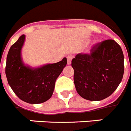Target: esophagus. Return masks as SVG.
Segmentation results:
<instances>
[{
    "label": "esophagus",
    "mask_w": 131,
    "mask_h": 131,
    "mask_svg": "<svg viewBox=\"0 0 131 131\" xmlns=\"http://www.w3.org/2000/svg\"><path fill=\"white\" fill-rule=\"evenodd\" d=\"M72 58H73V56H71V55H69L67 57V60H68V65H70L71 64V61H72Z\"/></svg>",
    "instance_id": "34e87169"
}]
</instances>
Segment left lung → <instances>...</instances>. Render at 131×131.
<instances>
[{
  "label": "left lung",
  "instance_id": "left-lung-1",
  "mask_svg": "<svg viewBox=\"0 0 131 131\" xmlns=\"http://www.w3.org/2000/svg\"><path fill=\"white\" fill-rule=\"evenodd\" d=\"M72 66L78 94L86 100L99 101L110 96L122 81L124 55L115 41L108 39L92 47L90 54H77Z\"/></svg>",
  "mask_w": 131,
  "mask_h": 131
}]
</instances>
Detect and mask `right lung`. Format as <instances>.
Listing matches in <instances>:
<instances>
[{"label": "right lung", "mask_w": 131, "mask_h": 131, "mask_svg": "<svg viewBox=\"0 0 131 131\" xmlns=\"http://www.w3.org/2000/svg\"><path fill=\"white\" fill-rule=\"evenodd\" d=\"M25 35L12 45L6 57V76L9 86L20 100L29 104H40L51 97L57 78L66 66L67 59L58 63L32 68L25 64L21 56Z\"/></svg>", "instance_id": "obj_1"}]
</instances>
